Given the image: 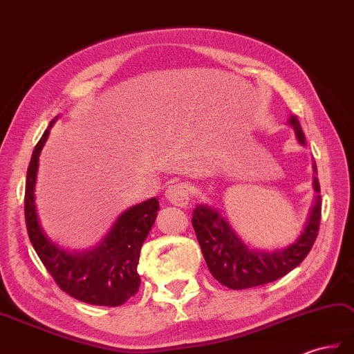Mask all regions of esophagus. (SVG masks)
I'll list each match as a JSON object with an SVG mask.
<instances>
[{"mask_svg": "<svg viewBox=\"0 0 354 354\" xmlns=\"http://www.w3.org/2000/svg\"><path fill=\"white\" fill-rule=\"evenodd\" d=\"M165 198L174 204V206L186 207L187 204H189V198H191V187L187 186V183H183V182L172 183L168 186L167 192H165Z\"/></svg>", "mask_w": 354, "mask_h": 354, "instance_id": "1", "label": "esophagus"}]
</instances>
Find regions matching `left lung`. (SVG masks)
Wrapping results in <instances>:
<instances>
[{"instance_id":"8db88e82","label":"left lung","mask_w":354,"mask_h":354,"mask_svg":"<svg viewBox=\"0 0 354 354\" xmlns=\"http://www.w3.org/2000/svg\"><path fill=\"white\" fill-rule=\"evenodd\" d=\"M288 124L295 131L298 144L306 147V138L297 116H290ZM313 191L315 198L304 229L292 243L274 251L257 250L248 245L227 221L219 210L209 204H198L194 209L192 225L203 251L207 268L219 283L230 289L261 286L283 277L308 256L317 239L321 219V195L317 178V165L312 162Z\"/></svg>"}]
</instances>
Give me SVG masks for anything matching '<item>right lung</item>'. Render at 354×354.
<instances>
[{
  "mask_svg": "<svg viewBox=\"0 0 354 354\" xmlns=\"http://www.w3.org/2000/svg\"><path fill=\"white\" fill-rule=\"evenodd\" d=\"M57 116L50 122L35 147L27 171L26 223L31 245L62 290L83 303L121 306L138 292L140 248L150 233L159 210L156 197L124 210L104 238L83 251L60 247L42 229L36 209V178L39 156Z\"/></svg>",
  "mask_w": 354,
  "mask_h": 354,
  "instance_id": "add662e5",
  "label": "right lung"
}]
</instances>
